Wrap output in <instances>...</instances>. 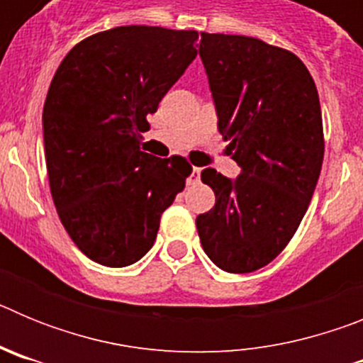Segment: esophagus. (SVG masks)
Returning <instances> with one entry per match:
<instances>
[{
    "label": "esophagus",
    "instance_id": "esophagus-1",
    "mask_svg": "<svg viewBox=\"0 0 363 363\" xmlns=\"http://www.w3.org/2000/svg\"><path fill=\"white\" fill-rule=\"evenodd\" d=\"M200 174H201V169H200V167H192L191 176H189L187 184H189V185H194V184H198V182H200Z\"/></svg>",
    "mask_w": 363,
    "mask_h": 363
}]
</instances>
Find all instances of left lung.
<instances>
[{
    "mask_svg": "<svg viewBox=\"0 0 363 363\" xmlns=\"http://www.w3.org/2000/svg\"><path fill=\"white\" fill-rule=\"evenodd\" d=\"M218 130L238 178L201 171L216 203L196 218L205 255L227 272H252L296 233L323 162L322 108L307 67L262 40L201 32Z\"/></svg>",
    "mask_w": 363,
    "mask_h": 363,
    "instance_id": "left-lung-1",
    "label": "left lung"
}]
</instances>
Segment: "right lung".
Here are the masks:
<instances>
[{"mask_svg": "<svg viewBox=\"0 0 363 363\" xmlns=\"http://www.w3.org/2000/svg\"><path fill=\"white\" fill-rule=\"evenodd\" d=\"M196 30L129 25L79 41L43 105L50 192L79 251L107 267L149 252L192 167L140 149L147 116L196 57Z\"/></svg>", "mask_w": 363, "mask_h": 363, "instance_id": "obj_1", "label": "right lung"}]
</instances>
